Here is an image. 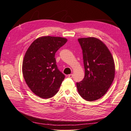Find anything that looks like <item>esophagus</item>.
Returning <instances> with one entry per match:
<instances>
[{
	"mask_svg": "<svg viewBox=\"0 0 131 131\" xmlns=\"http://www.w3.org/2000/svg\"><path fill=\"white\" fill-rule=\"evenodd\" d=\"M68 77L70 78H72V77H73V74H69L68 75Z\"/></svg>",
	"mask_w": 131,
	"mask_h": 131,
	"instance_id": "1",
	"label": "esophagus"
}]
</instances>
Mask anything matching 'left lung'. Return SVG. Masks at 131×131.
<instances>
[{
	"mask_svg": "<svg viewBox=\"0 0 131 131\" xmlns=\"http://www.w3.org/2000/svg\"><path fill=\"white\" fill-rule=\"evenodd\" d=\"M83 51L85 69L84 79L77 83L78 93L82 98L93 101L107 92L115 77V63L107 46L94 37L79 38Z\"/></svg>",
	"mask_w": 131,
	"mask_h": 131,
	"instance_id": "obj_1",
	"label": "left lung"
}]
</instances>
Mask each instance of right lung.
Returning a JSON list of instances; mask_svg holds the SVG:
<instances>
[{
  "label": "right lung",
  "instance_id": "add662e5",
  "mask_svg": "<svg viewBox=\"0 0 131 131\" xmlns=\"http://www.w3.org/2000/svg\"><path fill=\"white\" fill-rule=\"evenodd\" d=\"M68 39L46 36L37 38L26 51L23 62V74L33 93L49 99L58 91L65 75L58 69L54 55Z\"/></svg>",
  "mask_w": 131,
  "mask_h": 131
}]
</instances>
